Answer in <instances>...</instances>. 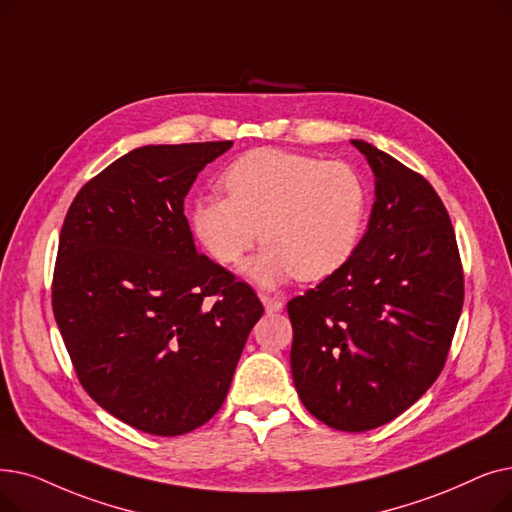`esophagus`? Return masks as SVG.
<instances>
[{"label":"esophagus","instance_id":"esophagus-1","mask_svg":"<svg viewBox=\"0 0 512 512\" xmlns=\"http://www.w3.org/2000/svg\"><path fill=\"white\" fill-rule=\"evenodd\" d=\"M259 299H261V303L265 305V311H268V314H274V311H280L282 305H284L278 297H272V295H268V293H259Z\"/></svg>","mask_w":512,"mask_h":512}]
</instances>
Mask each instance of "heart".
Returning a JSON list of instances; mask_svg holds the SVG:
<instances>
[{"instance_id": "1", "label": "heart", "mask_w": 512, "mask_h": 512, "mask_svg": "<svg viewBox=\"0 0 512 512\" xmlns=\"http://www.w3.org/2000/svg\"><path fill=\"white\" fill-rule=\"evenodd\" d=\"M219 186L226 198L201 196L188 207L192 236L221 265H238L261 236L265 247L244 274L263 286L322 280L360 247L370 192L349 163L257 148L230 163Z\"/></svg>"}]
</instances>
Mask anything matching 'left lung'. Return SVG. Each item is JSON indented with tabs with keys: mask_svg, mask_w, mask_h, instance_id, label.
<instances>
[{
	"mask_svg": "<svg viewBox=\"0 0 512 512\" xmlns=\"http://www.w3.org/2000/svg\"><path fill=\"white\" fill-rule=\"evenodd\" d=\"M374 173L358 251L288 301L291 370L324 425L362 433L406 412L443 370L464 301L450 215L420 173L351 140Z\"/></svg>",
	"mask_w": 512,
	"mask_h": 512,
	"instance_id": "8db88e82",
	"label": "left lung"
}]
</instances>
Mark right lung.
I'll list each match as a JSON object with an SVG mask.
<instances>
[{"label": "right lung", "mask_w": 512, "mask_h": 512, "mask_svg": "<svg viewBox=\"0 0 512 512\" xmlns=\"http://www.w3.org/2000/svg\"><path fill=\"white\" fill-rule=\"evenodd\" d=\"M232 142L142 146L64 217L52 307L79 383L129 427L194 431L221 408L263 305L194 247L184 198Z\"/></svg>", "instance_id": "right-lung-1"}]
</instances>
